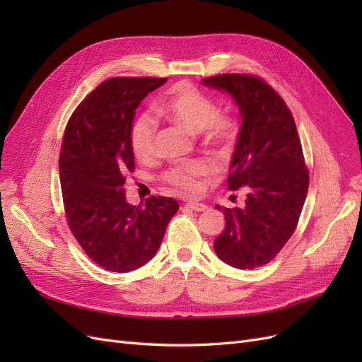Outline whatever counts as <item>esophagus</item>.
<instances>
[{
	"mask_svg": "<svg viewBox=\"0 0 362 362\" xmlns=\"http://www.w3.org/2000/svg\"><path fill=\"white\" fill-rule=\"evenodd\" d=\"M185 205H187L193 211H205L208 208L205 204H201V202H187Z\"/></svg>",
	"mask_w": 362,
	"mask_h": 362,
	"instance_id": "1",
	"label": "esophagus"
}]
</instances>
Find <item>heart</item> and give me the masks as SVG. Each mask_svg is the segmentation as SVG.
<instances>
[{
	"label": "heart",
	"instance_id": "heart-1",
	"mask_svg": "<svg viewBox=\"0 0 362 362\" xmlns=\"http://www.w3.org/2000/svg\"><path fill=\"white\" fill-rule=\"evenodd\" d=\"M157 113L194 133H201L204 145L218 151L226 149L234 137L233 119L217 115L218 108L213 98L189 83L172 87L158 104ZM157 128V120L149 115H140L131 125L129 146L139 161H149L156 156ZM205 172L206 168L198 161L177 163L163 175V180L178 190L194 192L196 178Z\"/></svg>",
	"mask_w": 362,
	"mask_h": 362
}]
</instances>
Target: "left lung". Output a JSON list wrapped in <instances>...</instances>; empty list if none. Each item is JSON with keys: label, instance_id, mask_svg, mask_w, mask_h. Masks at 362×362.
<instances>
[{"label": "left lung", "instance_id": "1", "mask_svg": "<svg viewBox=\"0 0 362 362\" xmlns=\"http://www.w3.org/2000/svg\"><path fill=\"white\" fill-rule=\"evenodd\" d=\"M202 84L231 95L242 116L228 189L243 187L246 201L222 208L226 222L214 252L235 269L261 267L293 235L308 193L298 128L282 98L257 76L223 74Z\"/></svg>", "mask_w": 362, "mask_h": 362}]
</instances>
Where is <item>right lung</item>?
Segmentation results:
<instances>
[{"label":"right lung","mask_w":362,"mask_h":362,"mask_svg":"<svg viewBox=\"0 0 362 362\" xmlns=\"http://www.w3.org/2000/svg\"><path fill=\"white\" fill-rule=\"evenodd\" d=\"M168 78L116 76L75 108L60 152V182L68 225L98 266L125 273L157 254L178 202L152 196L128 204L125 175L134 170L129 129L136 108Z\"/></svg>","instance_id":"right-lung-1"}]
</instances>
